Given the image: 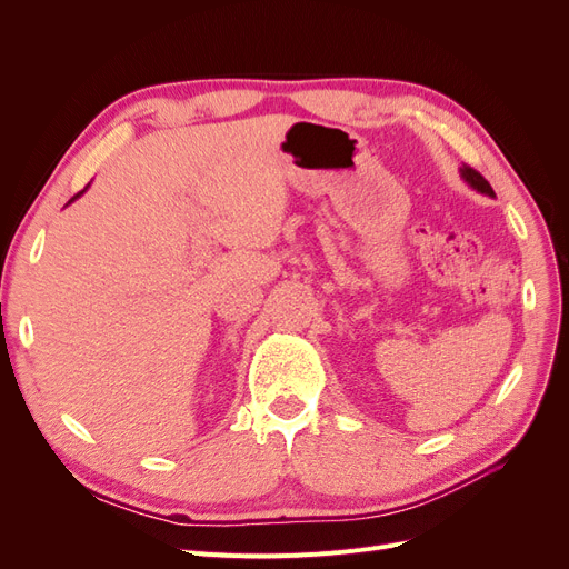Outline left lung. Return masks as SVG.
<instances>
[{
    "label": "left lung",
    "instance_id": "obj_1",
    "mask_svg": "<svg viewBox=\"0 0 569 569\" xmlns=\"http://www.w3.org/2000/svg\"><path fill=\"white\" fill-rule=\"evenodd\" d=\"M460 178L465 180V184L472 187L475 192H479V194H487V197L496 199L491 184H489L485 178H481L475 168H470V166H462V168H460Z\"/></svg>",
    "mask_w": 569,
    "mask_h": 569
}]
</instances>
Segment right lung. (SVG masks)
<instances>
[{"label": "right lung", "mask_w": 569, "mask_h": 569, "mask_svg": "<svg viewBox=\"0 0 569 569\" xmlns=\"http://www.w3.org/2000/svg\"><path fill=\"white\" fill-rule=\"evenodd\" d=\"M88 187H90V184H88ZM88 187H84V189H88ZM84 189H82V192H84ZM82 192H80V194H76V197H73V199H71V201H68V203H73V201H76V199H80V197H82ZM68 203H66V206H68Z\"/></svg>", "instance_id": "obj_1"}]
</instances>
